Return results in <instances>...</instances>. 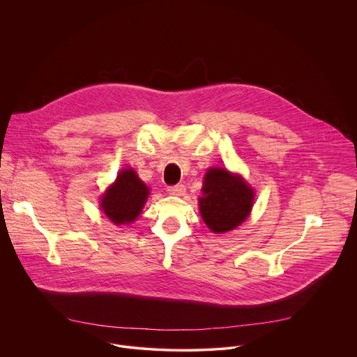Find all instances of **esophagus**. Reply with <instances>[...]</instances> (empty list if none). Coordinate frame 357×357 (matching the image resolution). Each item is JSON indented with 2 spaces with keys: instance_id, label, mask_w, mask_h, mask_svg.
I'll list each match as a JSON object with an SVG mask.
<instances>
[{
  "instance_id": "34e87169",
  "label": "esophagus",
  "mask_w": 357,
  "mask_h": 357,
  "mask_svg": "<svg viewBox=\"0 0 357 357\" xmlns=\"http://www.w3.org/2000/svg\"><path fill=\"white\" fill-rule=\"evenodd\" d=\"M185 190H186V188H185V185H182V183L168 186V192H169L171 195H178V196H181V195L185 193Z\"/></svg>"
}]
</instances>
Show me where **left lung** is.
Segmentation results:
<instances>
[{
    "mask_svg": "<svg viewBox=\"0 0 357 357\" xmlns=\"http://www.w3.org/2000/svg\"><path fill=\"white\" fill-rule=\"evenodd\" d=\"M199 197L203 222L213 233L236 229L251 212L254 190L240 178L226 169L212 168L205 175Z\"/></svg>",
    "mask_w": 357,
    "mask_h": 357,
    "instance_id": "obj_1",
    "label": "left lung"
}]
</instances>
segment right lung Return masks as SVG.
<instances>
[{
	"instance_id": "obj_1",
	"label": "right lung",
	"mask_w": 357,
	"mask_h": 357,
	"mask_svg": "<svg viewBox=\"0 0 357 357\" xmlns=\"http://www.w3.org/2000/svg\"><path fill=\"white\" fill-rule=\"evenodd\" d=\"M148 192L146 185L132 169H124L119 174L116 183L101 197V209L116 225L131 223L139 216Z\"/></svg>"
}]
</instances>
